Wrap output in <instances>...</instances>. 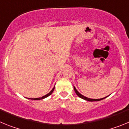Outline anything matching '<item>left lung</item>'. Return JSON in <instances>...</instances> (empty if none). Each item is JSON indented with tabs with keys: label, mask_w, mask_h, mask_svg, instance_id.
<instances>
[{
	"label": "left lung",
	"mask_w": 129,
	"mask_h": 129,
	"mask_svg": "<svg viewBox=\"0 0 129 129\" xmlns=\"http://www.w3.org/2000/svg\"><path fill=\"white\" fill-rule=\"evenodd\" d=\"M74 90H75V92L76 93V94H77V95H78L79 98H81L83 99V100H86V101H100V100H103V99L106 98L107 97H105V98H101V99H91V98H86V97L84 96V95H83L82 94H81L79 92H78V91L77 90V89L76 88V87H75L74 86ZM109 96V95H108Z\"/></svg>",
	"instance_id": "1"
}]
</instances>
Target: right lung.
<instances>
[{
	"instance_id": "right-lung-1",
	"label": "right lung",
	"mask_w": 129,
	"mask_h": 129,
	"mask_svg": "<svg viewBox=\"0 0 129 129\" xmlns=\"http://www.w3.org/2000/svg\"><path fill=\"white\" fill-rule=\"evenodd\" d=\"M54 88H55V86L53 88H52V90H51L50 92H49L48 94H46V95H44V96H43V97H41V98H31V100H43V99L46 98H47V97H48L49 95H50L51 94H52V92H53V90H54Z\"/></svg>"
}]
</instances>
